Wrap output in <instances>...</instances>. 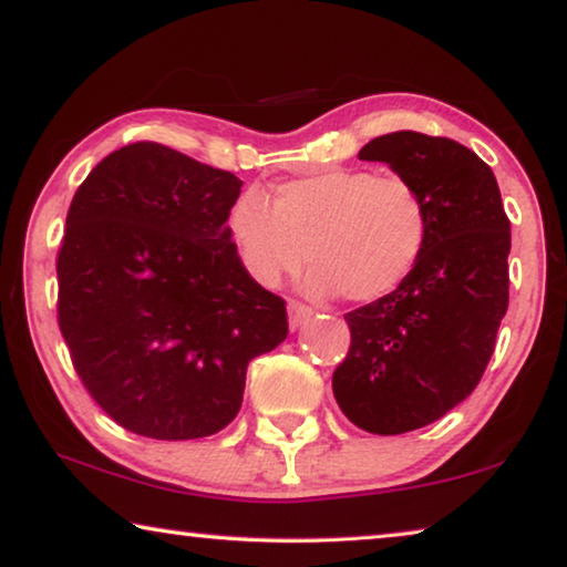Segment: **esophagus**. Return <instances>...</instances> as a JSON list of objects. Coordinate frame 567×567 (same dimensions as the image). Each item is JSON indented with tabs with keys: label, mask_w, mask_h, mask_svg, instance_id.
<instances>
[{
	"label": "esophagus",
	"mask_w": 567,
	"mask_h": 567,
	"mask_svg": "<svg viewBox=\"0 0 567 567\" xmlns=\"http://www.w3.org/2000/svg\"><path fill=\"white\" fill-rule=\"evenodd\" d=\"M310 315H312V310H310V307H305L302 302L290 300V305H287V320H290L292 330L300 328L305 320H310Z\"/></svg>",
	"instance_id": "34e87169"
}]
</instances>
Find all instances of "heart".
<instances>
[{
    "label": "heart",
    "instance_id": "b5f03b06",
    "mask_svg": "<svg viewBox=\"0 0 567 567\" xmlns=\"http://www.w3.org/2000/svg\"><path fill=\"white\" fill-rule=\"evenodd\" d=\"M227 229L247 272L265 287L310 260V292L378 302L415 272L430 209L408 177L324 167L275 185L270 205L257 192L239 195Z\"/></svg>",
    "mask_w": 567,
    "mask_h": 567
}]
</instances>
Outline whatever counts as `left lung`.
<instances>
[{
    "instance_id": "left-lung-1",
    "label": "left lung",
    "mask_w": 567,
    "mask_h": 567,
    "mask_svg": "<svg viewBox=\"0 0 567 567\" xmlns=\"http://www.w3.org/2000/svg\"><path fill=\"white\" fill-rule=\"evenodd\" d=\"M358 157L408 177L430 209L427 247L408 282L344 315L350 350L332 375L350 422L402 435L443 417L483 378L507 312L511 219L493 169L455 140L392 132Z\"/></svg>"
}]
</instances>
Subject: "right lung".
<instances>
[{"instance_id": "right-lung-1", "label": "right lung", "mask_w": 567, "mask_h": 567, "mask_svg": "<svg viewBox=\"0 0 567 567\" xmlns=\"http://www.w3.org/2000/svg\"><path fill=\"white\" fill-rule=\"evenodd\" d=\"M239 187L233 172L134 142L74 192L56 320L82 385L130 433H219L249 360L287 338L285 300L249 277L229 237Z\"/></svg>"}]
</instances>
